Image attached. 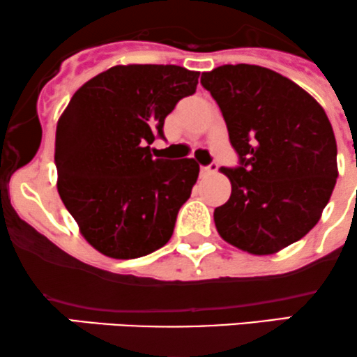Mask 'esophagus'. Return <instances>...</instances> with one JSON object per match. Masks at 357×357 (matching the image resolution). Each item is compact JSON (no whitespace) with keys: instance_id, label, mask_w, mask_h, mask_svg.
Segmentation results:
<instances>
[{"instance_id":"1","label":"esophagus","mask_w":357,"mask_h":357,"mask_svg":"<svg viewBox=\"0 0 357 357\" xmlns=\"http://www.w3.org/2000/svg\"><path fill=\"white\" fill-rule=\"evenodd\" d=\"M218 172V163H211L209 167H200V174L207 175V174H214Z\"/></svg>"}]
</instances>
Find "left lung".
Returning a JSON list of instances; mask_svg holds the SVG:
<instances>
[{"instance_id":"8db88e82","label":"left lung","mask_w":357,"mask_h":357,"mask_svg":"<svg viewBox=\"0 0 357 357\" xmlns=\"http://www.w3.org/2000/svg\"><path fill=\"white\" fill-rule=\"evenodd\" d=\"M200 84L221 107L238 168H221L231 197L215 207L226 243L273 255L298 241L322 215L337 180V145L320 104L266 67L236 63L204 72Z\"/></svg>"}]
</instances>
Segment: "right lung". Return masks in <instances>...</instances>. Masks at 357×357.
<instances>
[{
    "mask_svg": "<svg viewBox=\"0 0 357 357\" xmlns=\"http://www.w3.org/2000/svg\"><path fill=\"white\" fill-rule=\"evenodd\" d=\"M199 72L130 63L75 91L55 133L57 190L94 250L133 259L165 246L199 177L194 158L163 160L150 145L194 94Z\"/></svg>",
    "mask_w": 357,
    "mask_h": 357,
    "instance_id": "1",
    "label": "right lung"
}]
</instances>
